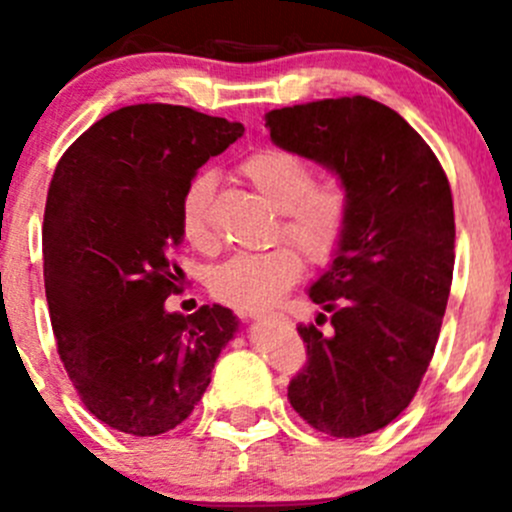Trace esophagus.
I'll use <instances>...</instances> for the list:
<instances>
[{
	"mask_svg": "<svg viewBox=\"0 0 512 512\" xmlns=\"http://www.w3.org/2000/svg\"><path fill=\"white\" fill-rule=\"evenodd\" d=\"M240 317L242 319H252V322H260V319L270 317V314H267V312H255V309H250V312H240Z\"/></svg>",
	"mask_w": 512,
	"mask_h": 512,
	"instance_id": "obj_1",
	"label": "esophagus"
}]
</instances>
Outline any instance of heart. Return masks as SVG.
<instances>
[{"instance_id":"1","label":"heart","mask_w":512,"mask_h":512,"mask_svg":"<svg viewBox=\"0 0 512 512\" xmlns=\"http://www.w3.org/2000/svg\"><path fill=\"white\" fill-rule=\"evenodd\" d=\"M240 173L270 208L280 213L285 235L312 265L334 257L349 225L352 198L339 180L314 183L309 160L285 148H262L242 160ZM213 175L198 173L180 198V232L198 250L213 247L210 230ZM302 275V257L292 247L242 252L210 272V292L237 309H265L275 304Z\"/></svg>"}]
</instances>
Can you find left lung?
<instances>
[{"instance_id":"1","label":"left lung","mask_w":512,"mask_h":512,"mask_svg":"<svg viewBox=\"0 0 512 512\" xmlns=\"http://www.w3.org/2000/svg\"><path fill=\"white\" fill-rule=\"evenodd\" d=\"M275 146L324 165L349 190L339 250L309 299L329 332L302 327L309 361L287 399L317 431L359 438L389 426L428 369L453 280L451 185L421 136L366 96L265 113Z\"/></svg>"}]
</instances>
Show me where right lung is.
Returning a JSON list of instances; mask_svg holds the SVG:
<instances>
[{
    "label": "right lung",
    "instance_id": "right-lung-1",
    "mask_svg": "<svg viewBox=\"0 0 512 512\" xmlns=\"http://www.w3.org/2000/svg\"><path fill=\"white\" fill-rule=\"evenodd\" d=\"M242 123L170 103L108 113L54 170L44 213V285L56 347L98 421L160 436L203 399L240 319L223 304L168 312L180 198Z\"/></svg>",
    "mask_w": 512,
    "mask_h": 512
}]
</instances>
